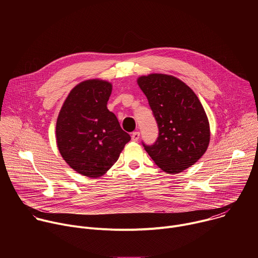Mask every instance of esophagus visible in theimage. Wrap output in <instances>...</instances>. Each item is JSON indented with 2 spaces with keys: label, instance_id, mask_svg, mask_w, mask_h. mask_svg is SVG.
I'll list each match as a JSON object with an SVG mask.
<instances>
[{
  "label": "esophagus",
  "instance_id": "1",
  "mask_svg": "<svg viewBox=\"0 0 258 258\" xmlns=\"http://www.w3.org/2000/svg\"><path fill=\"white\" fill-rule=\"evenodd\" d=\"M139 138H140V133H139V132H134V133L132 134V140H133L134 142H137V141L139 140Z\"/></svg>",
  "mask_w": 258,
  "mask_h": 258
}]
</instances>
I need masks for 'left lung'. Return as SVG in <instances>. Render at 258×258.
<instances>
[{"label": "left lung", "mask_w": 258, "mask_h": 258, "mask_svg": "<svg viewBox=\"0 0 258 258\" xmlns=\"http://www.w3.org/2000/svg\"><path fill=\"white\" fill-rule=\"evenodd\" d=\"M138 84L148 99L158 125L152 145L142 142L153 161L167 173H177L197 162L207 150L209 122L196 94L174 77L153 73Z\"/></svg>", "instance_id": "1"}]
</instances>
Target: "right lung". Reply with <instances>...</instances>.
<instances>
[{"instance_id":"add662e5","label":"right lung","mask_w":258,"mask_h":258,"mask_svg":"<svg viewBox=\"0 0 258 258\" xmlns=\"http://www.w3.org/2000/svg\"><path fill=\"white\" fill-rule=\"evenodd\" d=\"M112 86L90 80L73 88L56 124L57 146L63 159L79 173L98 177L118 159L131 140L107 102Z\"/></svg>"}]
</instances>
